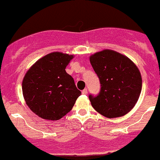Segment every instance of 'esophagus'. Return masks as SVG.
Masks as SVG:
<instances>
[{
    "label": "esophagus",
    "mask_w": 160,
    "mask_h": 160,
    "mask_svg": "<svg viewBox=\"0 0 160 160\" xmlns=\"http://www.w3.org/2000/svg\"><path fill=\"white\" fill-rule=\"evenodd\" d=\"M87 92H87V88H85V89L82 90V94H84V95H86Z\"/></svg>",
    "instance_id": "esophagus-1"
}]
</instances>
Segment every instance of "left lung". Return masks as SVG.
I'll use <instances>...</instances> for the list:
<instances>
[{"mask_svg":"<svg viewBox=\"0 0 160 160\" xmlns=\"http://www.w3.org/2000/svg\"><path fill=\"white\" fill-rule=\"evenodd\" d=\"M100 82V92L88 98L93 108L108 118L127 114L134 107L142 91V76L128 57L111 50H103L89 58Z\"/></svg>","mask_w":160,"mask_h":160,"instance_id":"1","label":"left lung"}]
</instances>
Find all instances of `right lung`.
Returning <instances> with one entry per match:
<instances>
[{
    "label": "right lung",
    "mask_w": 160,
    "mask_h": 160,
    "mask_svg": "<svg viewBox=\"0 0 160 160\" xmlns=\"http://www.w3.org/2000/svg\"><path fill=\"white\" fill-rule=\"evenodd\" d=\"M73 55L53 52L38 60L25 75L22 93L30 110L42 119L58 121L71 111L82 94L65 68Z\"/></svg>",
    "instance_id": "add662e5"
}]
</instances>
